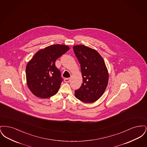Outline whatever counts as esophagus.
I'll return each instance as SVG.
<instances>
[{"instance_id": "34e87169", "label": "esophagus", "mask_w": 147, "mask_h": 147, "mask_svg": "<svg viewBox=\"0 0 147 147\" xmlns=\"http://www.w3.org/2000/svg\"><path fill=\"white\" fill-rule=\"evenodd\" d=\"M64 81L65 82V83H69L70 81V78H65L64 79Z\"/></svg>"}]
</instances>
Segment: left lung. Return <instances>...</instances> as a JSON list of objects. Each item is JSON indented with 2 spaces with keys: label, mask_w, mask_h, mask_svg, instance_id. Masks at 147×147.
I'll return each instance as SVG.
<instances>
[{
  "label": "left lung",
  "mask_w": 147,
  "mask_h": 147,
  "mask_svg": "<svg viewBox=\"0 0 147 147\" xmlns=\"http://www.w3.org/2000/svg\"><path fill=\"white\" fill-rule=\"evenodd\" d=\"M80 64L83 83L75 96L85 103L97 101L103 95L109 82V73L102 57L95 49L84 45L73 46Z\"/></svg>",
  "instance_id": "8db88e82"
}]
</instances>
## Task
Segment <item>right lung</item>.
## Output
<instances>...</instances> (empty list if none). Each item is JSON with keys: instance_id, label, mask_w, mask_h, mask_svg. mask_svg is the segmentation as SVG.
Listing matches in <instances>:
<instances>
[{"instance_id": "right-lung-1", "label": "right lung", "mask_w": 147, "mask_h": 147, "mask_svg": "<svg viewBox=\"0 0 147 147\" xmlns=\"http://www.w3.org/2000/svg\"><path fill=\"white\" fill-rule=\"evenodd\" d=\"M63 45H53L35 53L26 67V82L29 89L36 96L42 98L55 95L63 80L56 61L69 49Z\"/></svg>"}]
</instances>
